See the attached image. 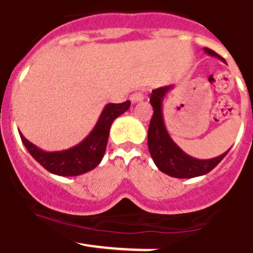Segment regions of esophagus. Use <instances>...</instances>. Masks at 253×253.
Segmentation results:
<instances>
[{
	"mask_svg": "<svg viewBox=\"0 0 253 253\" xmlns=\"http://www.w3.org/2000/svg\"><path fill=\"white\" fill-rule=\"evenodd\" d=\"M143 94L141 92H135V93H132L131 97H129V99H131V102H133V103H136V102H141L143 101Z\"/></svg>",
	"mask_w": 253,
	"mask_h": 253,
	"instance_id": "34e87169",
	"label": "esophagus"
}]
</instances>
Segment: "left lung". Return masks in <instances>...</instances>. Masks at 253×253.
I'll use <instances>...</instances> for the list:
<instances>
[{"mask_svg": "<svg viewBox=\"0 0 253 253\" xmlns=\"http://www.w3.org/2000/svg\"><path fill=\"white\" fill-rule=\"evenodd\" d=\"M204 51L208 55L215 56L222 61H226L215 51L208 49V47H204ZM171 89L172 85L156 88L152 90L151 97H150L151 106L154 107V115L150 121L149 132H147V145H149L150 155H151L155 165L158 166V169L169 176L189 179V177L208 174L223 160V158L228 154L229 150L217 158L200 160V159H195L190 155L185 154L180 147L177 146L166 129L163 116L164 98L168 92Z\"/></svg>", "mask_w": 253, "mask_h": 253, "instance_id": "obj_1", "label": "left lung"}]
</instances>
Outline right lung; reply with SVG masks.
Listing matches in <instances>:
<instances>
[{
  "label": "right lung",
  "instance_id": "add662e5",
  "mask_svg": "<svg viewBox=\"0 0 253 253\" xmlns=\"http://www.w3.org/2000/svg\"><path fill=\"white\" fill-rule=\"evenodd\" d=\"M129 106V101L106 104L92 132L82 142L70 149L44 151L25 138L21 132L20 137L31 156L47 171L59 176H78L93 170L101 163L106 151L112 122L118 116L126 112Z\"/></svg>",
  "mask_w": 253,
  "mask_h": 253
}]
</instances>
